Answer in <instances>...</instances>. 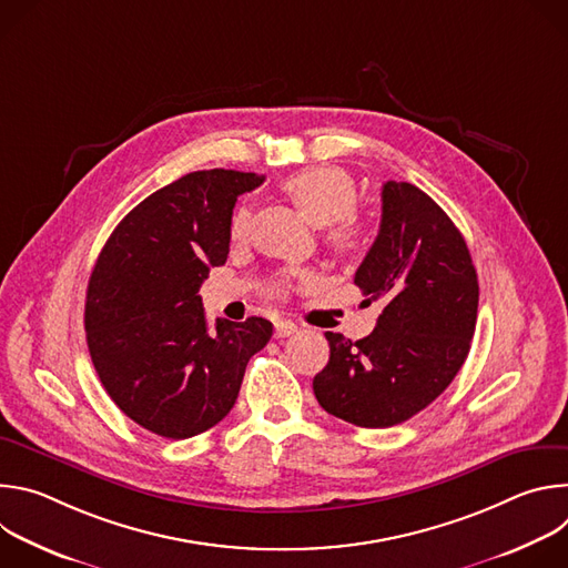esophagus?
<instances>
[{"label": "esophagus", "instance_id": "esophagus-1", "mask_svg": "<svg viewBox=\"0 0 568 568\" xmlns=\"http://www.w3.org/2000/svg\"><path fill=\"white\" fill-rule=\"evenodd\" d=\"M296 333V323L294 321H276L274 323V337L276 339H283V337H290Z\"/></svg>", "mask_w": 568, "mask_h": 568}]
</instances>
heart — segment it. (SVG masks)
I'll return each instance as SVG.
<instances>
[{
  "instance_id": "1",
  "label": "heart",
  "mask_w": 568,
  "mask_h": 568,
  "mask_svg": "<svg viewBox=\"0 0 568 568\" xmlns=\"http://www.w3.org/2000/svg\"><path fill=\"white\" fill-rule=\"evenodd\" d=\"M285 193L294 200L301 213L316 226L326 229V242L339 256H355L368 245V229L353 213L357 206V184L355 180L333 166L305 169L283 184ZM250 229V211L240 209L231 220L233 240H242ZM310 278V274H301Z\"/></svg>"
}]
</instances>
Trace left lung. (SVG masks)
Masks as SVG:
<instances>
[{"instance_id":"8db88e82","label":"left lung","mask_w":568,"mask_h":568,"mask_svg":"<svg viewBox=\"0 0 568 568\" xmlns=\"http://www.w3.org/2000/svg\"><path fill=\"white\" fill-rule=\"evenodd\" d=\"M384 310L359 339L326 333L331 359L312 388L328 414L366 429L409 420L452 384L476 328L478 281L465 237L418 186H382L379 233L355 272Z\"/></svg>"}]
</instances>
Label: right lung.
I'll use <instances>...</instances> for the list:
<instances>
[{
	"label": "right lung",
	"mask_w": 568,
	"mask_h": 568,
	"mask_svg": "<svg viewBox=\"0 0 568 568\" xmlns=\"http://www.w3.org/2000/svg\"><path fill=\"white\" fill-rule=\"evenodd\" d=\"M263 182L224 169L189 173L136 204L94 265L85 303L94 368L116 407L156 436L215 427L272 339L263 316L211 331L200 296L209 270L226 263L237 195Z\"/></svg>",
	"instance_id": "right-lung-1"
}]
</instances>
